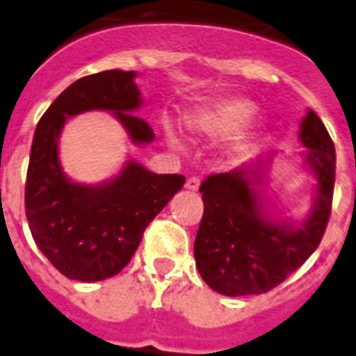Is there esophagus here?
I'll return each mask as SVG.
<instances>
[{
    "instance_id": "34e87169",
    "label": "esophagus",
    "mask_w": 356,
    "mask_h": 356,
    "mask_svg": "<svg viewBox=\"0 0 356 356\" xmlns=\"http://www.w3.org/2000/svg\"><path fill=\"white\" fill-rule=\"evenodd\" d=\"M200 177H190L188 181H186V190H190V192H195V190L200 188Z\"/></svg>"
}]
</instances>
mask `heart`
I'll use <instances>...</instances> for the list:
<instances>
[{
  "mask_svg": "<svg viewBox=\"0 0 356 356\" xmlns=\"http://www.w3.org/2000/svg\"><path fill=\"white\" fill-rule=\"evenodd\" d=\"M257 113V105L245 97H223L188 120L190 131L205 138H225L245 125Z\"/></svg>",
  "mask_w": 356,
  "mask_h": 356,
  "instance_id": "heart-1",
  "label": "heart"
}]
</instances>
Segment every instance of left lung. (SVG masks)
<instances>
[{"instance_id":"8db88e82","label":"left lung","mask_w":356,"mask_h":356,"mask_svg":"<svg viewBox=\"0 0 356 356\" xmlns=\"http://www.w3.org/2000/svg\"><path fill=\"white\" fill-rule=\"evenodd\" d=\"M299 138L318 177L316 205L299 227L266 222L260 216L254 184L257 170L243 166L214 173L201 183L203 218L195 234L194 257L203 281L223 296H253L279 286L320 245L331 218L337 153L325 125L314 111L301 122Z\"/></svg>"}]
</instances>
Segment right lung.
<instances>
[{"mask_svg": "<svg viewBox=\"0 0 356 356\" xmlns=\"http://www.w3.org/2000/svg\"><path fill=\"white\" fill-rule=\"evenodd\" d=\"M134 72L107 70L70 85L49 105L35 129L25 181V216L46 259L68 279L103 281L131 262L145 227L183 188L179 173L147 172L129 162L103 186H83L64 177L58 164V133L68 116L113 111L136 144L155 138L145 120L134 116L140 90Z\"/></svg>", "mask_w": 356, "mask_h": 356, "instance_id": "add662e5", "label": "right lung"}]
</instances>
